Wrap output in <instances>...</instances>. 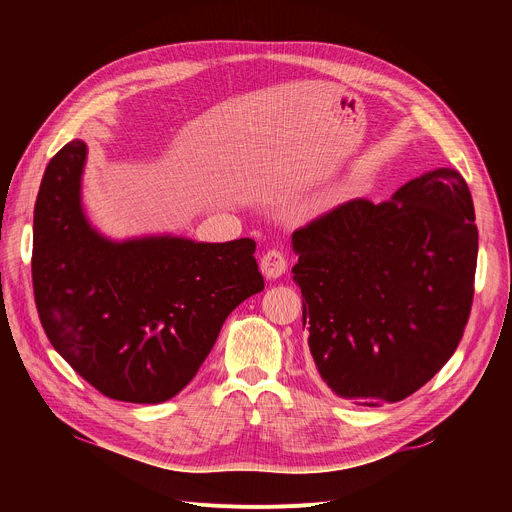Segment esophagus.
<instances>
[{"instance_id":"1","label":"esophagus","mask_w":512,"mask_h":512,"mask_svg":"<svg viewBox=\"0 0 512 512\" xmlns=\"http://www.w3.org/2000/svg\"><path fill=\"white\" fill-rule=\"evenodd\" d=\"M286 270H288V259L282 251L272 249L261 257V272L265 274V278L276 280V278L284 276Z\"/></svg>"}]
</instances>
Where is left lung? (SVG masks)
I'll list each match as a JSON object with an SVG mask.
<instances>
[{
	"instance_id": "left-lung-1",
	"label": "left lung",
	"mask_w": 512,
	"mask_h": 512,
	"mask_svg": "<svg viewBox=\"0 0 512 512\" xmlns=\"http://www.w3.org/2000/svg\"><path fill=\"white\" fill-rule=\"evenodd\" d=\"M315 371L363 407L398 402L446 365L467 326L477 265L465 178L438 168L384 203L348 201L292 234Z\"/></svg>"
}]
</instances>
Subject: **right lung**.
<instances>
[{
    "mask_svg": "<svg viewBox=\"0 0 512 512\" xmlns=\"http://www.w3.org/2000/svg\"><path fill=\"white\" fill-rule=\"evenodd\" d=\"M87 145L45 168L33 220V288L62 359L114 400L157 405L195 378L226 317L263 290L255 240L149 234L114 240L83 207Z\"/></svg>",
    "mask_w": 512,
    "mask_h": 512,
    "instance_id": "right-lung-1",
    "label": "right lung"
}]
</instances>
